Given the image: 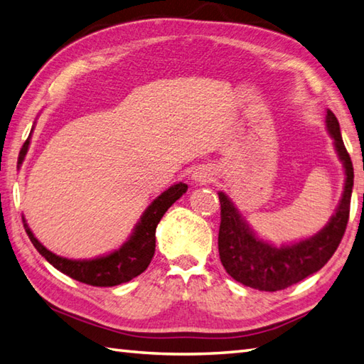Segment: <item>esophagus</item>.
I'll use <instances>...</instances> for the list:
<instances>
[{
	"mask_svg": "<svg viewBox=\"0 0 364 364\" xmlns=\"http://www.w3.org/2000/svg\"><path fill=\"white\" fill-rule=\"evenodd\" d=\"M212 176H213V173L210 171V168L199 166V168L195 169V171H193L191 179L195 181L196 183H207V182L212 181Z\"/></svg>",
	"mask_w": 364,
	"mask_h": 364,
	"instance_id": "1",
	"label": "esophagus"
}]
</instances>
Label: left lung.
Here are the masks:
<instances>
[{
    "instance_id": "obj_1",
    "label": "left lung",
    "mask_w": 364,
    "mask_h": 364,
    "mask_svg": "<svg viewBox=\"0 0 364 364\" xmlns=\"http://www.w3.org/2000/svg\"><path fill=\"white\" fill-rule=\"evenodd\" d=\"M327 131L335 140L338 157L346 169L343 198L335 215L321 232L294 245L276 247L257 238L238 210L223 191L218 193L221 204V224L218 233L220 258L230 277L260 291H279L318 272L340 246L349 221L353 187V166L347 152L340 123L332 110H327Z\"/></svg>"
}]
</instances>
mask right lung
<instances>
[{
    "label": "right lung",
    "mask_w": 364,
    "mask_h": 364,
    "mask_svg": "<svg viewBox=\"0 0 364 364\" xmlns=\"http://www.w3.org/2000/svg\"><path fill=\"white\" fill-rule=\"evenodd\" d=\"M29 139L24 141L20 151L18 165L23 164V159L26 156L29 148ZM187 183H176L169 187L166 191L152 200V204L144 210L143 216L140 218L139 224L135 225L134 233L126 243L121 246L115 252L106 257H98L93 260H68L53 254L48 250L31 232L26 220L23 218V225L26 230L31 243L42 254L48 262H50L55 269L67 274L68 277L75 279L82 284L92 287H115L124 282L132 280L134 277L148 268L156 250V229L160 223L161 216L165 215L166 210L171 207L177 199H179L185 191H187Z\"/></svg>",
    "instance_id": "add662e5"
}]
</instances>
